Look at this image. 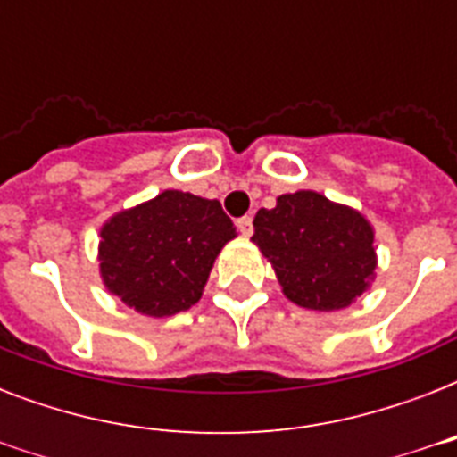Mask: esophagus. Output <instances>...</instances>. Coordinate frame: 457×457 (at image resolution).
Returning a JSON list of instances; mask_svg holds the SVG:
<instances>
[{
	"mask_svg": "<svg viewBox=\"0 0 457 457\" xmlns=\"http://www.w3.org/2000/svg\"><path fill=\"white\" fill-rule=\"evenodd\" d=\"M237 228H239V232H242L244 237H249L251 232H253V218H251V215H244V218L237 220Z\"/></svg>",
	"mask_w": 457,
	"mask_h": 457,
	"instance_id": "obj_1",
	"label": "esophagus"
}]
</instances>
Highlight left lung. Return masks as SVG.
I'll use <instances>...</instances> for the list:
<instances>
[{"mask_svg": "<svg viewBox=\"0 0 457 457\" xmlns=\"http://www.w3.org/2000/svg\"><path fill=\"white\" fill-rule=\"evenodd\" d=\"M292 303L341 311L370 289L377 270L375 229L361 211L311 189L278 196L261 208L253 237Z\"/></svg>", "mask_w": 457, "mask_h": 457, "instance_id": "8db88e82", "label": "left lung"}]
</instances>
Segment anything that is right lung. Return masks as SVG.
Here are the masks:
<instances>
[{
	"label": "right lung",
	"mask_w": 457,
	"mask_h": 457,
	"mask_svg": "<svg viewBox=\"0 0 457 457\" xmlns=\"http://www.w3.org/2000/svg\"><path fill=\"white\" fill-rule=\"evenodd\" d=\"M99 272L113 296L149 318L192 308L222 246L235 239L220 201L165 189L102 225Z\"/></svg>",
	"instance_id": "add662e5"
}]
</instances>
